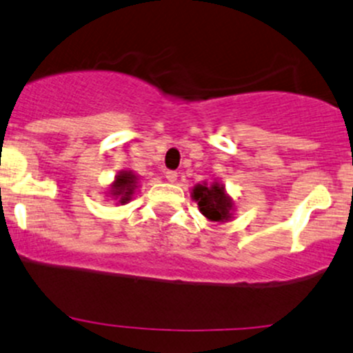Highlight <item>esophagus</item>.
Masks as SVG:
<instances>
[{
  "mask_svg": "<svg viewBox=\"0 0 353 353\" xmlns=\"http://www.w3.org/2000/svg\"><path fill=\"white\" fill-rule=\"evenodd\" d=\"M165 179L169 181V183H176V181H177V172H176V170H167V172H165Z\"/></svg>",
  "mask_w": 353,
  "mask_h": 353,
  "instance_id": "esophagus-1",
  "label": "esophagus"
}]
</instances>
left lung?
I'll return each mask as SVG.
<instances>
[{
  "mask_svg": "<svg viewBox=\"0 0 353 353\" xmlns=\"http://www.w3.org/2000/svg\"><path fill=\"white\" fill-rule=\"evenodd\" d=\"M192 199L198 203L199 211L211 221H228L232 218V199L226 196L225 186L213 183L211 186L198 184L192 189Z\"/></svg>",
  "mask_w": 353,
  "mask_h": 353,
  "instance_id": "1",
  "label": "left lung"
}]
</instances>
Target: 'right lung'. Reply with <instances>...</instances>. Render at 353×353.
Wrapping results in <instances>:
<instances>
[{
    "mask_svg": "<svg viewBox=\"0 0 353 353\" xmlns=\"http://www.w3.org/2000/svg\"><path fill=\"white\" fill-rule=\"evenodd\" d=\"M137 189V176L128 170H121L117 176L114 183L111 184V196H114L117 199H120L121 205L128 203L132 199L133 191Z\"/></svg>",
    "mask_w": 353,
    "mask_h": 353,
    "instance_id": "1",
    "label": "right lung"
}]
</instances>
